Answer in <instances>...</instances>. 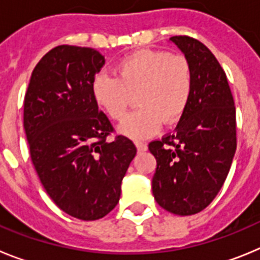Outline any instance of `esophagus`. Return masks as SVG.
Wrapping results in <instances>:
<instances>
[{
  "mask_svg": "<svg viewBox=\"0 0 260 260\" xmlns=\"http://www.w3.org/2000/svg\"><path fill=\"white\" fill-rule=\"evenodd\" d=\"M135 146H137V150L139 151V152H144V151H147V143H144V142H141V141H137L135 142Z\"/></svg>",
  "mask_w": 260,
  "mask_h": 260,
  "instance_id": "1",
  "label": "esophagus"
}]
</instances>
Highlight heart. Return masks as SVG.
Wrapping results in <instances>:
<instances>
[{"mask_svg":"<svg viewBox=\"0 0 260 260\" xmlns=\"http://www.w3.org/2000/svg\"><path fill=\"white\" fill-rule=\"evenodd\" d=\"M96 104L113 119H121L130 95L139 108L119 123V132L134 139L152 135L182 116L192 92V69L182 54L165 50H138L119 59L116 78L100 73L92 80Z\"/></svg>","mask_w":260,"mask_h":260,"instance_id":"obj_1","label":"heart"}]
</instances>
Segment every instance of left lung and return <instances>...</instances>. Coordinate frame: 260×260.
<instances>
[{
	"mask_svg": "<svg viewBox=\"0 0 260 260\" xmlns=\"http://www.w3.org/2000/svg\"><path fill=\"white\" fill-rule=\"evenodd\" d=\"M169 41L189 59L192 92L174 133L148 144L157 162L152 192L168 212L189 216L207 207L226 180L237 147L236 108L212 52L189 36Z\"/></svg>",
	"mask_w": 260,
	"mask_h": 260,
	"instance_id": "1",
	"label": "left lung"
}]
</instances>
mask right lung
<instances>
[{"label":"right lung","instance_id":"1","mask_svg":"<svg viewBox=\"0 0 260 260\" xmlns=\"http://www.w3.org/2000/svg\"><path fill=\"white\" fill-rule=\"evenodd\" d=\"M104 63L92 48H53L32 71L24 96L23 126L36 173L52 201L84 221L116 207L137 155L126 137L107 141L113 127L91 89Z\"/></svg>","mask_w":260,"mask_h":260}]
</instances>
